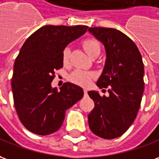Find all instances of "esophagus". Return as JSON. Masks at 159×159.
Wrapping results in <instances>:
<instances>
[{
  "instance_id": "esophagus-1",
  "label": "esophagus",
  "mask_w": 159,
  "mask_h": 159,
  "mask_svg": "<svg viewBox=\"0 0 159 159\" xmlns=\"http://www.w3.org/2000/svg\"><path fill=\"white\" fill-rule=\"evenodd\" d=\"M84 95H87V93H88V91H87V89H84Z\"/></svg>"
}]
</instances>
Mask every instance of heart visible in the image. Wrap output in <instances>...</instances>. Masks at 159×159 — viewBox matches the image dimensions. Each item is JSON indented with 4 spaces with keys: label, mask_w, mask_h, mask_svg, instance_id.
Returning <instances> with one entry per match:
<instances>
[{
    "label": "heart",
    "mask_w": 159,
    "mask_h": 159,
    "mask_svg": "<svg viewBox=\"0 0 159 159\" xmlns=\"http://www.w3.org/2000/svg\"><path fill=\"white\" fill-rule=\"evenodd\" d=\"M84 48L85 51L88 53L89 57H91L94 53L100 52V44L98 41L93 39H89L84 42ZM62 62L64 65H68L70 62V48H66L62 52ZM94 77V74L88 71H84L77 70H75L70 75V80L72 83L82 86H88L90 84L91 79Z\"/></svg>",
    "instance_id": "obj_1"
}]
</instances>
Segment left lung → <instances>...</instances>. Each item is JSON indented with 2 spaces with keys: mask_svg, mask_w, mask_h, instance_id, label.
<instances>
[{
  "mask_svg": "<svg viewBox=\"0 0 159 159\" xmlns=\"http://www.w3.org/2000/svg\"><path fill=\"white\" fill-rule=\"evenodd\" d=\"M88 30L105 48L106 60L97 85L108 88L110 94L101 97L98 91L88 92L95 102L88 116L89 126L102 139H116L132 125L141 104L144 89L143 59L133 41L119 30L98 27Z\"/></svg>",
  "mask_w": 159,
  "mask_h": 159,
  "instance_id": "1",
  "label": "left lung"
}]
</instances>
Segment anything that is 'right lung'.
<instances>
[{
  "mask_svg": "<svg viewBox=\"0 0 159 159\" xmlns=\"http://www.w3.org/2000/svg\"><path fill=\"white\" fill-rule=\"evenodd\" d=\"M88 27L43 26L26 40L14 64L11 86L17 115L26 129L49 135L60 129L66 111L84 97L83 89L65 83L51 86L55 70L62 68L66 46L86 33Z\"/></svg>",
  "mask_w": 159,
  "mask_h": 159,
  "instance_id": "obj_1",
  "label": "right lung"
}]
</instances>
